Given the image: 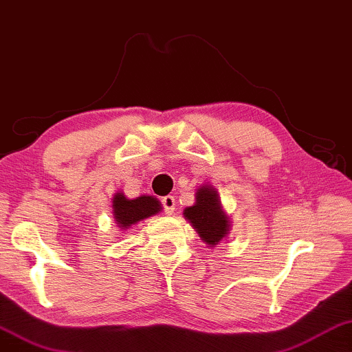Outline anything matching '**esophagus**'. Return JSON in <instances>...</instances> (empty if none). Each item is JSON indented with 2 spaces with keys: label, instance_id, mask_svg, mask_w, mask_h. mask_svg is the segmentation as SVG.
Here are the masks:
<instances>
[{
  "label": "esophagus",
  "instance_id": "1",
  "mask_svg": "<svg viewBox=\"0 0 352 352\" xmlns=\"http://www.w3.org/2000/svg\"><path fill=\"white\" fill-rule=\"evenodd\" d=\"M162 206H164V210L167 214H174L175 212V197L174 196H166L162 197Z\"/></svg>",
  "mask_w": 352,
  "mask_h": 352
}]
</instances>
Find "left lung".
Masks as SVG:
<instances>
[{"label": "left lung", "mask_w": 352, "mask_h": 352, "mask_svg": "<svg viewBox=\"0 0 352 352\" xmlns=\"http://www.w3.org/2000/svg\"><path fill=\"white\" fill-rule=\"evenodd\" d=\"M183 217L210 248H214L229 235L230 218L224 212L217 188L208 183L197 188L196 202L183 210Z\"/></svg>", "instance_id": "left-lung-1"}]
</instances>
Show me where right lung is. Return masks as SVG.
Listing matches in <instances>:
<instances>
[{
    "instance_id": "right-lung-1",
    "label": "right lung",
    "mask_w": 352,
    "mask_h": 352,
    "mask_svg": "<svg viewBox=\"0 0 352 352\" xmlns=\"http://www.w3.org/2000/svg\"><path fill=\"white\" fill-rule=\"evenodd\" d=\"M162 210L161 202L155 196H142L135 199H128L123 191L113 194L112 199V214L115 223L120 229H129L144 219L155 217Z\"/></svg>"
}]
</instances>
